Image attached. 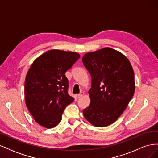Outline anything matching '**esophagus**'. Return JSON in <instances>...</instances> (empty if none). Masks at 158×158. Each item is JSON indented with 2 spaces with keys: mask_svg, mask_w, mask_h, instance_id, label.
<instances>
[{
  "mask_svg": "<svg viewBox=\"0 0 158 158\" xmlns=\"http://www.w3.org/2000/svg\"><path fill=\"white\" fill-rule=\"evenodd\" d=\"M84 92H80L79 94H78V98H82V96H84Z\"/></svg>",
  "mask_w": 158,
  "mask_h": 158,
  "instance_id": "1",
  "label": "esophagus"
}]
</instances>
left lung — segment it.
Returning a JSON list of instances; mask_svg holds the SVG:
<instances>
[{
	"mask_svg": "<svg viewBox=\"0 0 158 158\" xmlns=\"http://www.w3.org/2000/svg\"><path fill=\"white\" fill-rule=\"evenodd\" d=\"M82 62L92 76L90 104L83 111L94 127L111 125L126 109L135 91V74L127 57L106 47L88 52Z\"/></svg>",
	"mask_w": 158,
	"mask_h": 158,
	"instance_id": "left-lung-1",
	"label": "left lung"
}]
</instances>
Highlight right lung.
<instances>
[{"instance_id": "add662e5", "label": "right lung", "mask_w": 158, "mask_h": 158, "mask_svg": "<svg viewBox=\"0 0 158 158\" xmlns=\"http://www.w3.org/2000/svg\"><path fill=\"white\" fill-rule=\"evenodd\" d=\"M80 57L76 52L52 49L33 62L24 84L26 107L35 121L47 128L60 122L64 109L74 101L68 94L65 73Z\"/></svg>"}]
</instances>
